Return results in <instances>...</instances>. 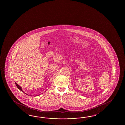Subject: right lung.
Segmentation results:
<instances>
[{"instance_id": "right-lung-1", "label": "right lung", "mask_w": 125, "mask_h": 125, "mask_svg": "<svg viewBox=\"0 0 125 125\" xmlns=\"http://www.w3.org/2000/svg\"><path fill=\"white\" fill-rule=\"evenodd\" d=\"M15 84H16V86H17V88L19 89H20L21 91H22V92H23L22 90V89H21V87L20 86H19V85L17 84V83H15Z\"/></svg>"}]
</instances>
